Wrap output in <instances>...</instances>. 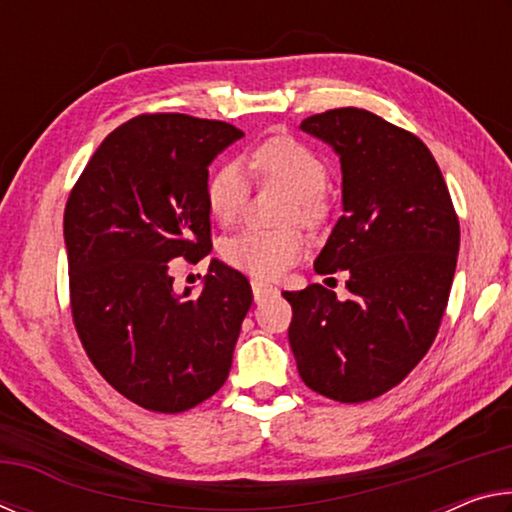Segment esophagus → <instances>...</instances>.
<instances>
[{"instance_id":"obj_1","label":"esophagus","mask_w":512,"mask_h":512,"mask_svg":"<svg viewBox=\"0 0 512 512\" xmlns=\"http://www.w3.org/2000/svg\"><path fill=\"white\" fill-rule=\"evenodd\" d=\"M250 287H253L255 302H264L266 298H271V296H275V293H277V289L273 287V284H266V282H259V280L250 282Z\"/></svg>"}]
</instances>
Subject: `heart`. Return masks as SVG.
Listing matches in <instances>:
<instances>
[{
	"label": "heart",
	"mask_w": 512,
	"mask_h": 512,
	"mask_svg": "<svg viewBox=\"0 0 512 512\" xmlns=\"http://www.w3.org/2000/svg\"><path fill=\"white\" fill-rule=\"evenodd\" d=\"M248 169L259 183H277L293 192L289 219L307 223L325 214L323 187L327 164L323 158L291 135H273L246 155ZM250 196V178L239 162H223L207 183V205L219 223L239 219ZM307 241L296 228H244L223 241L221 253L230 266L262 280H275L305 255Z\"/></svg>",
	"instance_id": "1"
}]
</instances>
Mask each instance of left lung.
Returning a JSON list of instances; mask_svg holds the SVG:
<instances>
[{
	"label": "left lung",
	"mask_w": 512,
	"mask_h": 512,
	"mask_svg": "<svg viewBox=\"0 0 512 512\" xmlns=\"http://www.w3.org/2000/svg\"><path fill=\"white\" fill-rule=\"evenodd\" d=\"M300 128L341 160L343 216L314 268L348 273L350 296L339 300L323 284L284 291L289 343L311 391L368 402L400 384L436 339L461 228L420 137L361 108L320 112Z\"/></svg>",
	"instance_id": "left-lung-1"
}]
</instances>
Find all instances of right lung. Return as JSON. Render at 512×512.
<instances>
[{
	"mask_svg": "<svg viewBox=\"0 0 512 512\" xmlns=\"http://www.w3.org/2000/svg\"><path fill=\"white\" fill-rule=\"evenodd\" d=\"M241 137L225 121L140 115L101 142L67 198L76 332L101 377L142 409H194L228 379L253 289L212 259L201 293H178L171 268L210 255L207 167Z\"/></svg>",
	"mask_w": 512,
	"mask_h": 512,
	"instance_id": "right-lung-1",
	"label": "right lung"
}]
</instances>
